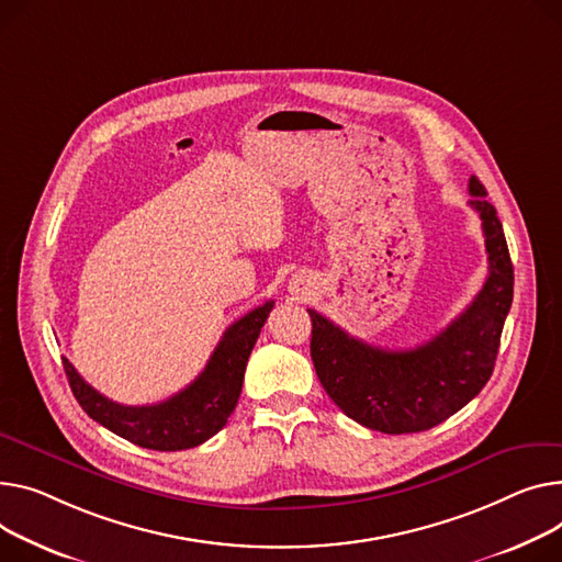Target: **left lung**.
Here are the masks:
<instances>
[{"label":"left lung","mask_w":562,"mask_h":562,"mask_svg":"<svg viewBox=\"0 0 562 562\" xmlns=\"http://www.w3.org/2000/svg\"><path fill=\"white\" fill-rule=\"evenodd\" d=\"M485 194L472 176L468 203L481 218L488 278L465 312L425 346L375 348L307 310L316 375L355 423L382 434L425 431L454 416L491 380L513 303V265L502 221Z\"/></svg>","instance_id":"1"}]
</instances>
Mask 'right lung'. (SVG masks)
Instances as JSON below:
<instances>
[{
  "mask_svg": "<svg viewBox=\"0 0 562 562\" xmlns=\"http://www.w3.org/2000/svg\"><path fill=\"white\" fill-rule=\"evenodd\" d=\"M271 310L273 301L235 321L223 331L201 375L165 402L146 406L112 402L63 357L67 382L86 414L112 434L156 452L190 450L226 427L241 393L248 357Z\"/></svg>",
  "mask_w": 562,
  "mask_h": 562,
  "instance_id": "add662e5",
  "label": "right lung"
}]
</instances>
